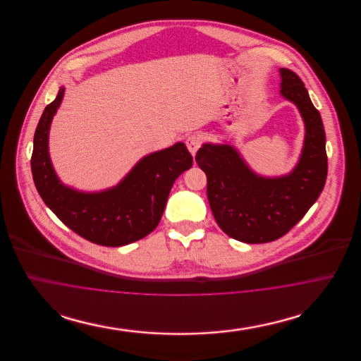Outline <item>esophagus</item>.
<instances>
[{
	"mask_svg": "<svg viewBox=\"0 0 361 361\" xmlns=\"http://www.w3.org/2000/svg\"><path fill=\"white\" fill-rule=\"evenodd\" d=\"M200 146H202V137L200 135L193 134V135H189L187 137V147H188L189 153L193 157L196 155V152L199 150Z\"/></svg>",
	"mask_w": 361,
	"mask_h": 361,
	"instance_id": "obj_1",
	"label": "esophagus"
}]
</instances>
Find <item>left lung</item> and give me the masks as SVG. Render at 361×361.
Wrapping results in <instances>:
<instances>
[{
    "label": "left lung",
    "instance_id": "1",
    "mask_svg": "<svg viewBox=\"0 0 361 361\" xmlns=\"http://www.w3.org/2000/svg\"><path fill=\"white\" fill-rule=\"evenodd\" d=\"M280 94L296 105L305 123L302 154L291 172L265 177L255 172L227 143H204L196 162L206 173L207 196L224 233L245 243L272 242L287 234L309 211L325 187L326 137L318 109L302 80L280 69Z\"/></svg>",
    "mask_w": 361,
    "mask_h": 361
}]
</instances>
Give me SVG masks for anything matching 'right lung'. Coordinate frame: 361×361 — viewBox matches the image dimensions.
Returning <instances> with one entry per match:
<instances>
[{"label":"right lung","mask_w":361,"mask_h":361,"mask_svg":"<svg viewBox=\"0 0 361 361\" xmlns=\"http://www.w3.org/2000/svg\"><path fill=\"white\" fill-rule=\"evenodd\" d=\"M65 87L49 104L37 123L31 169L35 187L46 206L82 238L103 246H123L142 240L159 224L176 178L192 166L183 142L145 155L112 188L82 192L65 185L54 171L49 153L52 118Z\"/></svg>","instance_id":"obj_1"}]
</instances>
